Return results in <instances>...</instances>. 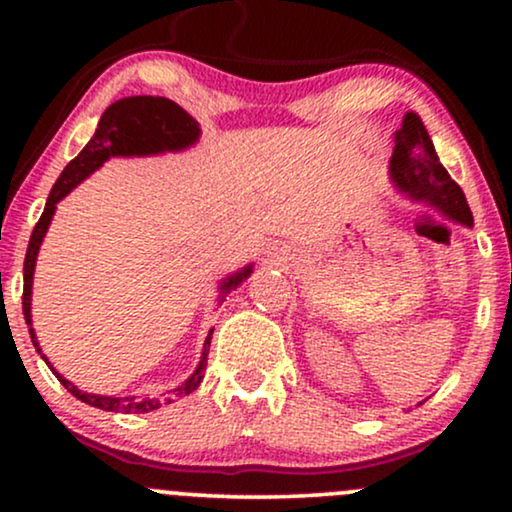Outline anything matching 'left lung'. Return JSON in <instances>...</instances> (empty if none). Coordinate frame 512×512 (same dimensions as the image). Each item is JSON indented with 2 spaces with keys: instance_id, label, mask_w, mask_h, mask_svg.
Listing matches in <instances>:
<instances>
[{
  "instance_id": "left-lung-1",
  "label": "left lung",
  "mask_w": 512,
  "mask_h": 512,
  "mask_svg": "<svg viewBox=\"0 0 512 512\" xmlns=\"http://www.w3.org/2000/svg\"><path fill=\"white\" fill-rule=\"evenodd\" d=\"M390 178L397 190L411 202L433 207L450 221L462 223L467 228L474 226L464 192L450 178L448 170L440 166L431 137L416 113L404 115L402 127L395 132Z\"/></svg>"
}]
</instances>
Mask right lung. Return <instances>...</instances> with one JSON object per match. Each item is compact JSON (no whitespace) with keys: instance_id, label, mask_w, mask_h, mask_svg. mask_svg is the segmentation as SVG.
Here are the masks:
<instances>
[{"instance_id":"add662e5","label":"right lung","mask_w":512,"mask_h":512,"mask_svg":"<svg viewBox=\"0 0 512 512\" xmlns=\"http://www.w3.org/2000/svg\"><path fill=\"white\" fill-rule=\"evenodd\" d=\"M199 122L192 115H187L185 110L180 108L178 103L168 101V98L161 96H129L120 98L110 105L108 110L101 115V122H98L96 134L91 137L81 154L74 158V161L67 163V168L62 170V175L57 178L55 185H52L48 202H45L43 216L35 223L31 243H28L26 260H23V317H26L28 332H31V342L35 346L43 361L48 363V356L40 349L38 337H35L33 330V315H31V293H33V274H35V260H38V250L43 245L45 233H48L52 216H55L57 202H62L69 192L74 190L76 185H81L88 175L96 173L98 168L103 166L108 158L115 156H158L166 154V151H178L190 149L192 144L199 142ZM252 274V264H245L243 269H238L236 274L221 279L219 286V303L226 298V293L236 291L240 284ZM214 332V330H211ZM211 332L204 342L202 358H199L195 373L185 380V383L170 390L173 395L168 399H156V397H110V395H93V392H81L74 383H69L67 378L50 366L55 378L67 387V392H72L76 399H81L84 404H91V407L103 409V411H122V414H146V411H154L161 407V404H170L173 397H185L190 392H195L199 383L204 378V370H207V356H209V344H211Z\"/></svg>"}]
</instances>
